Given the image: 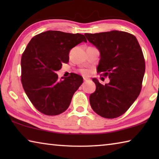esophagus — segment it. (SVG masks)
I'll list each match as a JSON object with an SVG mask.
<instances>
[{
  "instance_id": "34e87169",
  "label": "esophagus",
  "mask_w": 159,
  "mask_h": 159,
  "mask_svg": "<svg viewBox=\"0 0 159 159\" xmlns=\"http://www.w3.org/2000/svg\"><path fill=\"white\" fill-rule=\"evenodd\" d=\"M88 79H87V78H83V80H84V81L85 82V81H87Z\"/></svg>"
}]
</instances>
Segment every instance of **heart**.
Returning <instances> with one entry per match:
<instances>
[{"label":"heart","mask_w":159,"mask_h":159,"mask_svg":"<svg viewBox=\"0 0 159 159\" xmlns=\"http://www.w3.org/2000/svg\"><path fill=\"white\" fill-rule=\"evenodd\" d=\"M80 74L83 75V76H88V75H89V71H88V70H86V69L80 70Z\"/></svg>","instance_id":"heart-1"}]
</instances>
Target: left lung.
Listing matches in <instances>:
<instances>
[{
  "label": "left lung",
  "instance_id": "1",
  "mask_svg": "<svg viewBox=\"0 0 159 159\" xmlns=\"http://www.w3.org/2000/svg\"><path fill=\"white\" fill-rule=\"evenodd\" d=\"M88 41L100 52L98 73L108 76L102 85L93 79L96 90L90 95L93 111L102 117L123 115L138 98L145 72V61L136 37L125 31L85 34Z\"/></svg>",
  "mask_w": 159,
  "mask_h": 159
}]
</instances>
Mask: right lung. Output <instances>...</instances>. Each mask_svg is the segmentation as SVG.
<instances>
[{
	"instance_id": "obj_1",
	"label": "right lung",
	"mask_w": 159,
	"mask_h": 159,
	"mask_svg": "<svg viewBox=\"0 0 159 159\" xmlns=\"http://www.w3.org/2000/svg\"><path fill=\"white\" fill-rule=\"evenodd\" d=\"M84 35L47 31L32 38L21 59V81L26 95L38 111L56 116L68 109L83 77L71 73L58 80L55 73L68 63L69 51L81 42Z\"/></svg>"
}]
</instances>
